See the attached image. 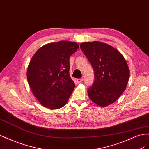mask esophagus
<instances>
[{"label":"esophagus","mask_w":149,"mask_h":149,"mask_svg":"<svg viewBox=\"0 0 149 149\" xmlns=\"http://www.w3.org/2000/svg\"><path fill=\"white\" fill-rule=\"evenodd\" d=\"M83 81V79H77V84H80Z\"/></svg>","instance_id":"1"}]
</instances>
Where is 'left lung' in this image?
Wrapping results in <instances>:
<instances>
[{
    "mask_svg": "<svg viewBox=\"0 0 149 149\" xmlns=\"http://www.w3.org/2000/svg\"><path fill=\"white\" fill-rule=\"evenodd\" d=\"M80 47L94 70V82L87 91L89 98L101 107L115 102L126 90L129 78L124 57L114 47L100 41L82 42Z\"/></svg>",
    "mask_w": 149,
    "mask_h": 149,
    "instance_id": "8db88e82",
    "label": "left lung"
}]
</instances>
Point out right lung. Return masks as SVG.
<instances>
[{"instance_id":"1","label":"right lung","mask_w":149,"mask_h":149,"mask_svg":"<svg viewBox=\"0 0 149 149\" xmlns=\"http://www.w3.org/2000/svg\"><path fill=\"white\" fill-rule=\"evenodd\" d=\"M79 47L76 42L61 41L42 46L32 57L27 80L43 107L56 109L68 102L75 87L69 75V59Z\"/></svg>"}]
</instances>
